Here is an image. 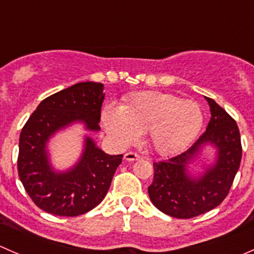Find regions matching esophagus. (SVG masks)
Listing matches in <instances>:
<instances>
[{
	"instance_id": "esophagus-1",
	"label": "esophagus",
	"mask_w": 254,
	"mask_h": 254,
	"mask_svg": "<svg viewBox=\"0 0 254 254\" xmlns=\"http://www.w3.org/2000/svg\"><path fill=\"white\" fill-rule=\"evenodd\" d=\"M140 155H137V153H134V152H127L124 155V160L125 161H137L140 160Z\"/></svg>"
}]
</instances>
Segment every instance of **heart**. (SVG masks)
Segmentation results:
<instances>
[{
	"instance_id": "heart-1",
	"label": "heart",
	"mask_w": 254,
	"mask_h": 254,
	"mask_svg": "<svg viewBox=\"0 0 254 254\" xmlns=\"http://www.w3.org/2000/svg\"><path fill=\"white\" fill-rule=\"evenodd\" d=\"M198 104L156 91L131 94L122 107L108 104L102 111L104 130L120 148L135 145L147 132V141L158 155L184 150L203 127Z\"/></svg>"
}]
</instances>
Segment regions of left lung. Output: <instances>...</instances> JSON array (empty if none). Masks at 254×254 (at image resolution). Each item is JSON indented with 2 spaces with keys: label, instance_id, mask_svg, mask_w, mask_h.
Wrapping results in <instances>:
<instances>
[{
  "label": "left lung",
  "instance_id": "obj_1",
  "mask_svg": "<svg viewBox=\"0 0 254 254\" xmlns=\"http://www.w3.org/2000/svg\"><path fill=\"white\" fill-rule=\"evenodd\" d=\"M205 99L211 114L206 131L181 155L153 163L148 196L160 211L177 219H190L220 205L242 158L236 122L214 99ZM209 147L214 152L211 160L202 156Z\"/></svg>",
  "mask_w": 254,
  "mask_h": 254
}]
</instances>
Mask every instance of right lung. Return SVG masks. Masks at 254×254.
<instances>
[{
  "instance_id": "obj_1",
  "label": "right lung",
  "mask_w": 254,
  "mask_h": 254,
  "mask_svg": "<svg viewBox=\"0 0 254 254\" xmlns=\"http://www.w3.org/2000/svg\"><path fill=\"white\" fill-rule=\"evenodd\" d=\"M103 83L79 82L45 98L23 127L19 136L18 175L34 204L49 214L78 216L94 209L108 193L123 155H108L84 134L75 165L58 170L49 142L58 132L81 124L83 130H101Z\"/></svg>"
}]
</instances>
